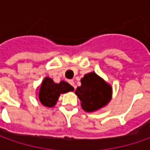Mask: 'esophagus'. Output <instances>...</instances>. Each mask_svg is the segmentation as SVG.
<instances>
[{
	"label": "esophagus",
	"instance_id": "34e87169",
	"mask_svg": "<svg viewBox=\"0 0 150 150\" xmlns=\"http://www.w3.org/2000/svg\"><path fill=\"white\" fill-rule=\"evenodd\" d=\"M68 83L71 84L72 87H74V88H76V87L74 86V82H73V80H69V81H68Z\"/></svg>",
	"mask_w": 150,
	"mask_h": 150
}]
</instances>
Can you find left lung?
<instances>
[{"label": "left lung", "instance_id": "8db88e82", "mask_svg": "<svg viewBox=\"0 0 150 150\" xmlns=\"http://www.w3.org/2000/svg\"><path fill=\"white\" fill-rule=\"evenodd\" d=\"M82 85L76 89L81 106L86 112H93L105 106L111 99L112 88L95 72H90L81 80Z\"/></svg>", "mask_w": 150, "mask_h": 150}]
</instances>
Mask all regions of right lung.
<instances>
[{"mask_svg":"<svg viewBox=\"0 0 150 150\" xmlns=\"http://www.w3.org/2000/svg\"><path fill=\"white\" fill-rule=\"evenodd\" d=\"M74 88L69 83L62 81L59 83H55L52 79L46 78L43 80L39 91V99L44 106L53 107L61 93H65Z\"/></svg>","mask_w":150,"mask_h":150,"instance_id":"right-lung-1","label":"right lung"}]
</instances>
